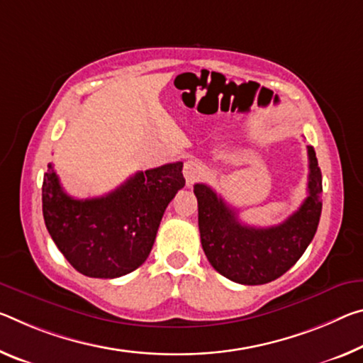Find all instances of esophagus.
Segmentation results:
<instances>
[{
    "label": "esophagus",
    "mask_w": 363,
    "mask_h": 363,
    "mask_svg": "<svg viewBox=\"0 0 363 363\" xmlns=\"http://www.w3.org/2000/svg\"><path fill=\"white\" fill-rule=\"evenodd\" d=\"M184 177H186V182L187 186H192L195 181H199L200 177L205 174V168L203 164L200 163L197 160H189L184 163Z\"/></svg>",
    "instance_id": "1"
}]
</instances>
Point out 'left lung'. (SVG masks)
<instances>
[{"mask_svg": "<svg viewBox=\"0 0 363 363\" xmlns=\"http://www.w3.org/2000/svg\"><path fill=\"white\" fill-rule=\"evenodd\" d=\"M308 153V195L296 213L272 228L242 224L238 211L210 186L195 184L200 240L211 267L239 284H267L294 267L312 242L321 215V171L313 147Z\"/></svg>", "mask_w": 363, "mask_h": 363, "instance_id": "1", "label": "left lung"}]
</instances>
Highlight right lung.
<instances>
[{
	"mask_svg": "<svg viewBox=\"0 0 363 363\" xmlns=\"http://www.w3.org/2000/svg\"><path fill=\"white\" fill-rule=\"evenodd\" d=\"M184 186L182 163L176 161L135 172L101 197L79 200L62 191L50 163L42 187L45 224L79 273L119 278L150 255L166 206Z\"/></svg>",
	"mask_w": 363,
	"mask_h": 363,
	"instance_id": "add662e5",
	"label": "right lung"
}]
</instances>
